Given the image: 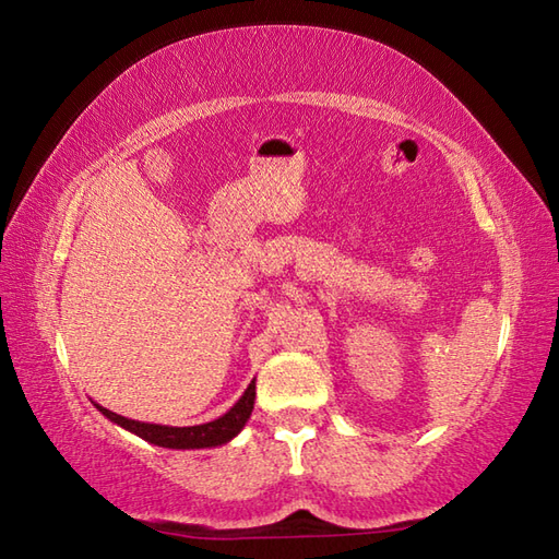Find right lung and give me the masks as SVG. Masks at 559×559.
<instances>
[{"mask_svg":"<svg viewBox=\"0 0 559 559\" xmlns=\"http://www.w3.org/2000/svg\"><path fill=\"white\" fill-rule=\"evenodd\" d=\"M254 396H257V386H254V379H252V384L245 389V394L237 399V403L228 413H223L221 418L211 420V423L189 425V427L141 423V420L124 418V415H117L108 408H103L100 403H93V406H96L105 415V418L112 420L115 425L124 427V430L134 432L136 437L146 439V442L156 444V447H165V449H211V447L228 444L233 437L240 435V430L249 420V415H252Z\"/></svg>","mask_w":559,"mask_h":559,"instance_id":"obj_1","label":"right lung"}]
</instances>
